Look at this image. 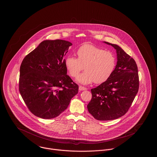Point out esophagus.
<instances>
[{
	"label": "esophagus",
	"mask_w": 157,
	"mask_h": 157,
	"mask_svg": "<svg viewBox=\"0 0 157 157\" xmlns=\"http://www.w3.org/2000/svg\"><path fill=\"white\" fill-rule=\"evenodd\" d=\"M87 90V88H85V87H83V86H79V90Z\"/></svg>",
	"instance_id": "1"
}]
</instances>
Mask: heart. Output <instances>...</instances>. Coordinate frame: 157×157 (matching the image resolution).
Instances as JSON below:
<instances>
[{"label":"heart","mask_w":157,"mask_h":157,"mask_svg":"<svg viewBox=\"0 0 157 157\" xmlns=\"http://www.w3.org/2000/svg\"><path fill=\"white\" fill-rule=\"evenodd\" d=\"M77 55L78 58L71 55L67 56L65 64L72 78L77 77L85 66V72L76 79L83 85L93 82L102 83L111 76L115 69L117 59L115 55L95 45L83 44L78 49Z\"/></svg>","instance_id":"heart-1"}]
</instances>
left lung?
<instances>
[{
    "label": "left lung",
    "instance_id": "8db88e82",
    "mask_svg": "<svg viewBox=\"0 0 157 157\" xmlns=\"http://www.w3.org/2000/svg\"><path fill=\"white\" fill-rule=\"evenodd\" d=\"M111 45L117 51V63L111 76L90 90L92 99L87 105L90 113L99 121H109L124 115L139 89L138 67L135 60L121 47Z\"/></svg>",
    "mask_w": 157,
    "mask_h": 157
}]
</instances>
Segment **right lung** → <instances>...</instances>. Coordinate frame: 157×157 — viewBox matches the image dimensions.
Returning a JSON list of instances; mask_svg holds the SVG:
<instances>
[{
  "label": "right lung",
  "mask_w": 157,
  "mask_h": 157,
  "mask_svg": "<svg viewBox=\"0 0 157 157\" xmlns=\"http://www.w3.org/2000/svg\"><path fill=\"white\" fill-rule=\"evenodd\" d=\"M72 43L46 40L27 55L20 67L19 89L30 112L43 119L59 116L78 94V85L67 75L64 56Z\"/></svg>",
  "instance_id": "add662e5"
}]
</instances>
